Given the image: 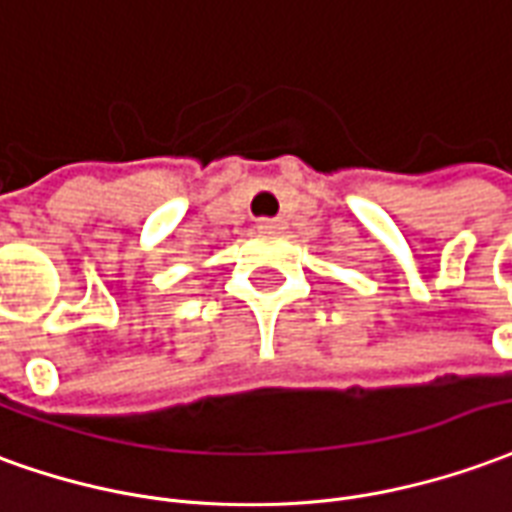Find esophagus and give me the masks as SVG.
<instances>
[{
	"mask_svg": "<svg viewBox=\"0 0 512 512\" xmlns=\"http://www.w3.org/2000/svg\"><path fill=\"white\" fill-rule=\"evenodd\" d=\"M256 228H259V231H281V228H284V220L262 217V220H256Z\"/></svg>",
	"mask_w": 512,
	"mask_h": 512,
	"instance_id": "1",
	"label": "esophagus"
}]
</instances>
